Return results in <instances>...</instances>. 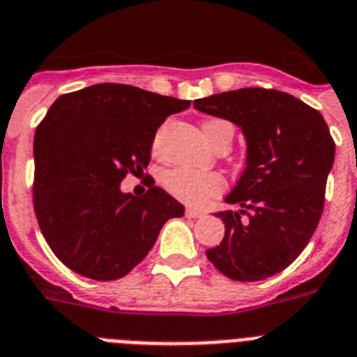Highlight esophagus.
<instances>
[{
  "label": "esophagus",
  "instance_id": "1",
  "mask_svg": "<svg viewBox=\"0 0 357 357\" xmlns=\"http://www.w3.org/2000/svg\"><path fill=\"white\" fill-rule=\"evenodd\" d=\"M204 214H205L204 211H199V208H194V207L185 208V216H187V218H202Z\"/></svg>",
  "mask_w": 357,
  "mask_h": 357
}]
</instances>
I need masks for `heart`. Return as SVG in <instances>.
<instances>
[{
    "instance_id": "obj_1",
    "label": "heart",
    "mask_w": 357,
    "mask_h": 357,
    "mask_svg": "<svg viewBox=\"0 0 357 357\" xmlns=\"http://www.w3.org/2000/svg\"><path fill=\"white\" fill-rule=\"evenodd\" d=\"M204 133L208 143L213 144L225 133H233V126L224 119H208L204 123ZM163 181L170 194L187 204H204L224 188V178L220 174L192 169L169 170Z\"/></svg>"
}]
</instances>
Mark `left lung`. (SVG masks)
<instances>
[{
	"mask_svg": "<svg viewBox=\"0 0 357 357\" xmlns=\"http://www.w3.org/2000/svg\"><path fill=\"white\" fill-rule=\"evenodd\" d=\"M194 108L240 126L248 143L244 172L225 198L240 208L216 214L225 236L207 259L240 282L273 277L303 253L319 224L335 155L328 124L277 89H234L198 98Z\"/></svg>",
	"mask_w": 357,
	"mask_h": 357,
	"instance_id": "obj_1",
	"label": "left lung"
}]
</instances>
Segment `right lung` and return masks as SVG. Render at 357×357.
Wrapping results in <instances>:
<instances>
[{
  "mask_svg": "<svg viewBox=\"0 0 357 357\" xmlns=\"http://www.w3.org/2000/svg\"><path fill=\"white\" fill-rule=\"evenodd\" d=\"M190 100L126 84L58 97L34 133V213L49 248L75 273L117 280L149 255L185 207L163 188L121 190L150 163L155 132Z\"/></svg>",
  "mask_w": 357,
  "mask_h": 357,
  "instance_id": "right-lung-1",
  "label": "right lung"
}]
</instances>
